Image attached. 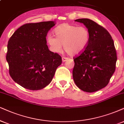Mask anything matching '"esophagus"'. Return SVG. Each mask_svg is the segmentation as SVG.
Listing matches in <instances>:
<instances>
[{"label": "esophagus", "instance_id": "obj_1", "mask_svg": "<svg viewBox=\"0 0 124 124\" xmlns=\"http://www.w3.org/2000/svg\"><path fill=\"white\" fill-rule=\"evenodd\" d=\"M62 61L63 62H65V61H66L67 59H68V58H66V57H62Z\"/></svg>", "mask_w": 124, "mask_h": 124}]
</instances>
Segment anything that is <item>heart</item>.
<instances>
[{"label":"heart","mask_w":124,"mask_h":124,"mask_svg":"<svg viewBox=\"0 0 124 124\" xmlns=\"http://www.w3.org/2000/svg\"><path fill=\"white\" fill-rule=\"evenodd\" d=\"M54 32L55 37L48 35L46 40L50 50L54 53H60L63 45L69 55H78L85 50L90 40V31L85 26L63 23L56 27Z\"/></svg>","instance_id":"heart-1"}]
</instances>
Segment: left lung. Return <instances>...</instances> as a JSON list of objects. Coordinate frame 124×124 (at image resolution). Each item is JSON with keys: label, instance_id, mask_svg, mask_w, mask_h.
Wrapping results in <instances>:
<instances>
[{"label": "left lung", "instance_id": "8db88e82", "mask_svg": "<svg viewBox=\"0 0 124 124\" xmlns=\"http://www.w3.org/2000/svg\"><path fill=\"white\" fill-rule=\"evenodd\" d=\"M89 29L90 40L87 47L76 57L73 77L81 90L92 93L104 88L109 84L116 70L117 53L109 32L93 20L78 19Z\"/></svg>", "mask_w": 124, "mask_h": 124}]
</instances>
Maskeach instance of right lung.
Masks as SVG:
<instances>
[{
	"mask_svg": "<svg viewBox=\"0 0 124 124\" xmlns=\"http://www.w3.org/2000/svg\"><path fill=\"white\" fill-rule=\"evenodd\" d=\"M54 22L26 23L8 42L6 54L12 79L25 89L40 90L52 81L62 58L48 50L46 36Z\"/></svg>",
	"mask_w": 124,
	"mask_h": 124,
	"instance_id": "obj_1",
	"label": "right lung"
}]
</instances>
